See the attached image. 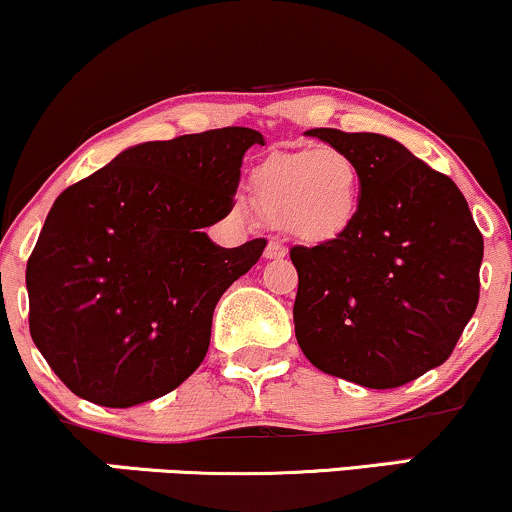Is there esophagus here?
Here are the masks:
<instances>
[{
	"mask_svg": "<svg viewBox=\"0 0 512 512\" xmlns=\"http://www.w3.org/2000/svg\"><path fill=\"white\" fill-rule=\"evenodd\" d=\"M287 254V246L280 239H270L266 246V258H282Z\"/></svg>",
	"mask_w": 512,
	"mask_h": 512,
	"instance_id": "1",
	"label": "esophagus"
}]
</instances>
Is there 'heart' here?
Returning <instances> with one entry per match:
<instances>
[{
  "mask_svg": "<svg viewBox=\"0 0 512 512\" xmlns=\"http://www.w3.org/2000/svg\"><path fill=\"white\" fill-rule=\"evenodd\" d=\"M251 204L294 237L325 242L342 235L361 208V170L337 147L273 151L249 175Z\"/></svg>",
  "mask_w": 512,
  "mask_h": 512,
  "instance_id": "obj_1",
  "label": "heart"
}]
</instances>
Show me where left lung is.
<instances>
[{
    "instance_id": "obj_1",
    "label": "left lung",
    "mask_w": 512,
    "mask_h": 512,
    "mask_svg": "<svg viewBox=\"0 0 512 512\" xmlns=\"http://www.w3.org/2000/svg\"><path fill=\"white\" fill-rule=\"evenodd\" d=\"M308 135L356 161L363 194L342 235L289 251L296 342L327 375L403 387L451 356L475 313L482 232L456 182L391 137Z\"/></svg>"
}]
</instances>
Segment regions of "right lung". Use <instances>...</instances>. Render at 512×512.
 I'll list each match as a JSON object with an SVG mask.
<instances>
[{
    "label": "right lung",
    "mask_w": 512,
    "mask_h": 512,
    "mask_svg": "<svg viewBox=\"0 0 512 512\" xmlns=\"http://www.w3.org/2000/svg\"><path fill=\"white\" fill-rule=\"evenodd\" d=\"M251 128L144 142L56 197L25 268L30 337L80 399L130 408L199 368L218 299L266 249L213 244Z\"/></svg>",
    "instance_id": "1"
}]
</instances>
